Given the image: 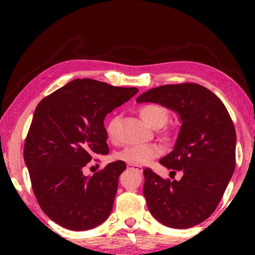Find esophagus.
Returning <instances> with one entry per match:
<instances>
[{"instance_id":"34e87169","label":"esophagus","mask_w":255,"mask_h":255,"mask_svg":"<svg viewBox=\"0 0 255 255\" xmlns=\"http://www.w3.org/2000/svg\"><path fill=\"white\" fill-rule=\"evenodd\" d=\"M128 170H132V172H137V173H139V174L142 173V168H141V167H138V166L128 165Z\"/></svg>"}]
</instances>
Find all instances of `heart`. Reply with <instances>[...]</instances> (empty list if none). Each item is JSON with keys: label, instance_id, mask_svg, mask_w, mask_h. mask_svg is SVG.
Here are the masks:
<instances>
[{"label": "heart", "instance_id": "b5f03b06", "mask_svg": "<svg viewBox=\"0 0 255 255\" xmlns=\"http://www.w3.org/2000/svg\"><path fill=\"white\" fill-rule=\"evenodd\" d=\"M139 115L146 124L153 128H162L167 124L169 114L166 108L156 103L144 104L139 108ZM118 127H120V117L113 116L108 121L106 131L111 140H116L118 137ZM160 154V148L155 145H130L124 147L117 154V159L127 162L128 165L141 166L151 161Z\"/></svg>", "mask_w": 255, "mask_h": 255}]
</instances>
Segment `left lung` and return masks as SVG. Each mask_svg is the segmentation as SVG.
<instances>
[{
	"mask_svg": "<svg viewBox=\"0 0 255 255\" xmlns=\"http://www.w3.org/2000/svg\"><path fill=\"white\" fill-rule=\"evenodd\" d=\"M135 101L168 108L181 121L173 151L160 163L183 175L170 181L149 168L144 170L142 193L149 212L168 228L200 224L217 208L235 172L236 130L228 110L214 93L197 83L160 86Z\"/></svg>",
	"mask_w": 255,
	"mask_h": 255,
	"instance_id": "8db88e82",
	"label": "left lung"
}]
</instances>
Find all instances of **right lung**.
<instances>
[{
  "instance_id": "1",
  "label": "right lung",
  "mask_w": 255,
  "mask_h": 255,
  "mask_svg": "<svg viewBox=\"0 0 255 255\" xmlns=\"http://www.w3.org/2000/svg\"><path fill=\"white\" fill-rule=\"evenodd\" d=\"M138 93L92 79H75L43 99L34 110L24 161L41 210L73 231L96 228L109 217L124 161L83 175L96 154L109 153L104 118Z\"/></svg>"
}]
</instances>
